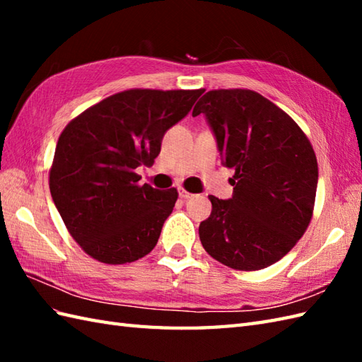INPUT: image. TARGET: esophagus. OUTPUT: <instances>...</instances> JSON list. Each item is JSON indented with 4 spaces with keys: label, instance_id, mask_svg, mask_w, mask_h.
<instances>
[{
    "label": "esophagus",
    "instance_id": "esophagus-1",
    "mask_svg": "<svg viewBox=\"0 0 362 362\" xmlns=\"http://www.w3.org/2000/svg\"><path fill=\"white\" fill-rule=\"evenodd\" d=\"M179 196L182 197V199H189L191 196H193V194H191V193H188V191L187 189H183V188H180L179 189Z\"/></svg>",
    "mask_w": 362,
    "mask_h": 362
}]
</instances>
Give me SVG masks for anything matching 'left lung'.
Wrapping results in <instances>:
<instances>
[{"label": "left lung", "instance_id": "obj_1", "mask_svg": "<svg viewBox=\"0 0 362 362\" xmlns=\"http://www.w3.org/2000/svg\"><path fill=\"white\" fill-rule=\"evenodd\" d=\"M216 135L233 197L209 196L211 214L199 226L204 249L236 271L281 259L308 228L317 189V158L297 122L253 90L221 88L193 109Z\"/></svg>", "mask_w": 362, "mask_h": 362}]
</instances>
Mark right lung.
<instances>
[{"label": "right lung", "instance_id": "right-lung-1", "mask_svg": "<svg viewBox=\"0 0 362 362\" xmlns=\"http://www.w3.org/2000/svg\"><path fill=\"white\" fill-rule=\"evenodd\" d=\"M202 93L204 88H130L65 126L49 168V189L66 230L87 255L126 264L156 247L179 193L140 185L136 168L153 165L166 130L187 117Z\"/></svg>", "mask_w": 362, "mask_h": 362}]
</instances>
